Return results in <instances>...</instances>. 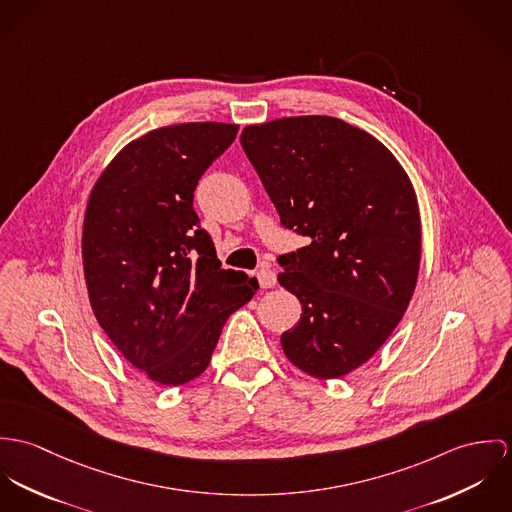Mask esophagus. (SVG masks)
Wrapping results in <instances>:
<instances>
[{
    "mask_svg": "<svg viewBox=\"0 0 512 512\" xmlns=\"http://www.w3.org/2000/svg\"><path fill=\"white\" fill-rule=\"evenodd\" d=\"M257 281L261 284V288H273L277 284V275L271 269H259Z\"/></svg>",
    "mask_w": 512,
    "mask_h": 512,
    "instance_id": "1",
    "label": "esophagus"
}]
</instances>
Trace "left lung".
Listing matches in <instances>:
<instances>
[{"instance_id": "1", "label": "left lung", "mask_w": 512, "mask_h": 512, "mask_svg": "<svg viewBox=\"0 0 512 512\" xmlns=\"http://www.w3.org/2000/svg\"><path fill=\"white\" fill-rule=\"evenodd\" d=\"M241 147L283 228L306 245L279 257V283L302 304L281 336L304 373L338 379L363 365L397 328L420 265L414 188L393 153L328 115L249 125Z\"/></svg>"}]
</instances>
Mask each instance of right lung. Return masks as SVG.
<instances>
[{
	"label": "right lung",
	"mask_w": 512,
	"mask_h": 512,
	"mask_svg": "<svg viewBox=\"0 0 512 512\" xmlns=\"http://www.w3.org/2000/svg\"><path fill=\"white\" fill-rule=\"evenodd\" d=\"M237 129L202 121L149 131L117 153L88 200L82 261L92 310L121 355L167 387L206 371L226 320L259 288L222 269L192 206Z\"/></svg>",
	"instance_id": "1"
}]
</instances>
